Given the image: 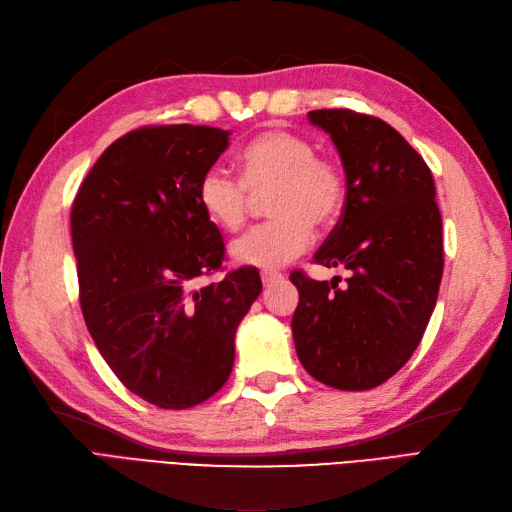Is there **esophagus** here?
I'll return each mask as SVG.
<instances>
[{
  "label": "esophagus",
  "instance_id": "obj_1",
  "mask_svg": "<svg viewBox=\"0 0 512 512\" xmlns=\"http://www.w3.org/2000/svg\"><path fill=\"white\" fill-rule=\"evenodd\" d=\"M260 280H262V284H265V286H271L275 282H282L284 277H282V273H275V271H262L260 273Z\"/></svg>",
  "mask_w": 512,
  "mask_h": 512
}]
</instances>
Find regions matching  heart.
<instances>
[{"mask_svg":"<svg viewBox=\"0 0 512 512\" xmlns=\"http://www.w3.org/2000/svg\"><path fill=\"white\" fill-rule=\"evenodd\" d=\"M241 179L213 166L198 181V203L224 230H239L250 194L267 196L273 220L256 226L230 247L237 265L277 269L301 256L314 226H329L344 205V175L333 160L316 156L312 141L288 130H267L239 153Z\"/></svg>","mask_w":512,"mask_h":512,"instance_id":"obj_1","label":"heart"}]
</instances>
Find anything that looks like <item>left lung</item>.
<instances>
[{"label": "left lung", "mask_w": 512, "mask_h": 512, "mask_svg": "<svg viewBox=\"0 0 512 512\" xmlns=\"http://www.w3.org/2000/svg\"><path fill=\"white\" fill-rule=\"evenodd\" d=\"M346 173L342 218L314 260L342 280L290 275L299 290L292 337L309 376L367 391L395 376L421 344L442 282V218L425 160L389 123L348 111H309Z\"/></svg>", "instance_id": "8db88e82"}]
</instances>
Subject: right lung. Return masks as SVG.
I'll use <instances>...</instances> for the list:
<instances>
[{
  "instance_id": "1",
  "label": "right lung",
  "mask_w": 512,
  "mask_h": 512,
  "mask_svg": "<svg viewBox=\"0 0 512 512\" xmlns=\"http://www.w3.org/2000/svg\"><path fill=\"white\" fill-rule=\"evenodd\" d=\"M228 136L190 123L134 130L102 153L72 205L87 329L123 386L166 410L222 389L239 322L262 290L252 267L194 288L224 260L198 181Z\"/></svg>"
}]
</instances>
